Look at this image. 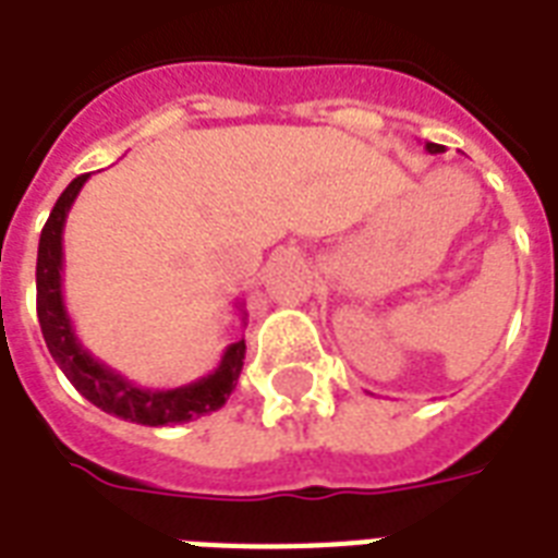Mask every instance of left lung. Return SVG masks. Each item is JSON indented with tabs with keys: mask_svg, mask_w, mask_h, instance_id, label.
Listing matches in <instances>:
<instances>
[{
	"mask_svg": "<svg viewBox=\"0 0 558 558\" xmlns=\"http://www.w3.org/2000/svg\"><path fill=\"white\" fill-rule=\"evenodd\" d=\"M425 150H428V153H442V147H440V144H432V142H425Z\"/></svg>",
	"mask_w": 558,
	"mask_h": 558,
	"instance_id": "8db88e82",
	"label": "left lung"
}]
</instances>
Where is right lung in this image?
I'll return each mask as SVG.
<instances>
[{"label":"right lung","mask_w":558,"mask_h":558,"mask_svg":"<svg viewBox=\"0 0 558 558\" xmlns=\"http://www.w3.org/2000/svg\"><path fill=\"white\" fill-rule=\"evenodd\" d=\"M89 173H83L60 193V199L48 214V222L39 234L37 248V318L43 339L48 344V353L57 362V367L65 373V379L89 399L92 405L107 411L112 416H121L126 423L138 425H177L205 416L210 411H219L236 388L240 371H243L245 341L228 344L217 371L208 376L179 385L170 390L138 388L133 381L121 376L118 371L107 367L100 359H95L83 348L81 339L74 336L72 318L65 313L63 301V228L69 208L77 199L81 187L86 185Z\"/></svg>","instance_id":"right-lung-1"}]
</instances>
